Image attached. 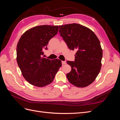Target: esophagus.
I'll use <instances>...</instances> for the list:
<instances>
[{
	"mask_svg": "<svg viewBox=\"0 0 120 120\" xmlns=\"http://www.w3.org/2000/svg\"><path fill=\"white\" fill-rule=\"evenodd\" d=\"M61 63H62V64L64 65V64H66V61H62V62Z\"/></svg>",
	"mask_w": 120,
	"mask_h": 120,
	"instance_id": "esophagus-1",
	"label": "esophagus"
}]
</instances>
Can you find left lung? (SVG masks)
Instances as JSON below:
<instances>
[{
    "mask_svg": "<svg viewBox=\"0 0 120 120\" xmlns=\"http://www.w3.org/2000/svg\"><path fill=\"white\" fill-rule=\"evenodd\" d=\"M59 27L60 35L68 49L77 50L75 61H67L71 68L67 79L76 86H87L95 80L101 70L103 51L99 40L92 30L81 24H68Z\"/></svg>",
    "mask_w": 120,
    "mask_h": 120,
    "instance_id": "1",
    "label": "left lung"
}]
</instances>
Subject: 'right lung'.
Masks as SVG:
<instances>
[{"label": "right lung", "instance_id": "1", "mask_svg": "<svg viewBox=\"0 0 120 120\" xmlns=\"http://www.w3.org/2000/svg\"><path fill=\"white\" fill-rule=\"evenodd\" d=\"M59 26L43 25L25 31L16 46V60L24 78L30 84L43 87L50 84L61 67L60 60L42 57L49 40L54 37Z\"/></svg>", "mask_w": 120, "mask_h": 120}]
</instances>
